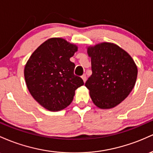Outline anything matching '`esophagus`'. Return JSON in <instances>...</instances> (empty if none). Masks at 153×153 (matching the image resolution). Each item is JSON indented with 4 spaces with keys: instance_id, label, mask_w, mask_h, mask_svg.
Segmentation results:
<instances>
[{
    "instance_id": "34e87169",
    "label": "esophagus",
    "mask_w": 153,
    "mask_h": 153,
    "mask_svg": "<svg viewBox=\"0 0 153 153\" xmlns=\"http://www.w3.org/2000/svg\"><path fill=\"white\" fill-rule=\"evenodd\" d=\"M82 79H83L84 82H85L86 80H87V76H86V74H83V75H82Z\"/></svg>"
}]
</instances>
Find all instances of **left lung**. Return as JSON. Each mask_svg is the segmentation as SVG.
<instances>
[{"label":"left lung","instance_id":"8db88e82","mask_svg":"<svg viewBox=\"0 0 153 153\" xmlns=\"http://www.w3.org/2000/svg\"><path fill=\"white\" fill-rule=\"evenodd\" d=\"M92 75L85 86L92 102L102 109L116 107L127 97L136 83L137 67L117 45L102 42L88 47Z\"/></svg>","mask_w":153,"mask_h":153}]
</instances>
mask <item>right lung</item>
I'll return each mask as SVG.
<instances>
[{
    "label": "right lung",
    "mask_w": 153,
    "mask_h": 153,
    "mask_svg": "<svg viewBox=\"0 0 153 153\" xmlns=\"http://www.w3.org/2000/svg\"><path fill=\"white\" fill-rule=\"evenodd\" d=\"M77 48L64 39H48L26 63L27 88L34 99L48 111H61L69 105L75 90L84 85L81 77L74 74L75 64L70 61Z\"/></svg>",
    "instance_id": "add662e5"
}]
</instances>
